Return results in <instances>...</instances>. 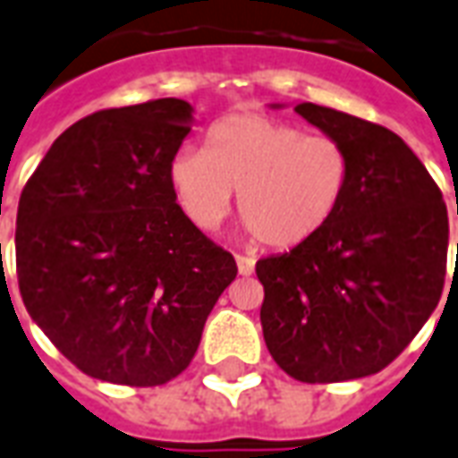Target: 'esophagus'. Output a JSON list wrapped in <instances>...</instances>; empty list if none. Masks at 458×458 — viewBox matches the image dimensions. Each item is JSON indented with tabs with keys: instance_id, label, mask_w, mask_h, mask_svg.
Returning <instances> with one entry per match:
<instances>
[{
	"instance_id": "34e87169",
	"label": "esophagus",
	"mask_w": 458,
	"mask_h": 458,
	"mask_svg": "<svg viewBox=\"0 0 458 458\" xmlns=\"http://www.w3.org/2000/svg\"><path fill=\"white\" fill-rule=\"evenodd\" d=\"M235 262H238V272L242 276H250V274H255V259L247 255H235Z\"/></svg>"
}]
</instances>
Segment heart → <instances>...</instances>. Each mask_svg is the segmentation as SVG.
<instances>
[{
	"instance_id": "b5f03b06",
	"label": "heart",
	"mask_w": 458,
	"mask_h": 458,
	"mask_svg": "<svg viewBox=\"0 0 458 458\" xmlns=\"http://www.w3.org/2000/svg\"><path fill=\"white\" fill-rule=\"evenodd\" d=\"M352 160L333 135H306L262 114H238L208 131L206 150L182 148L169 184L196 228L218 230L238 206L264 245L293 247L323 230L350 189Z\"/></svg>"
}]
</instances>
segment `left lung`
Masks as SVG:
<instances>
[{
    "instance_id": "8db88e82",
    "label": "left lung",
    "mask_w": 458,
    "mask_h": 458,
    "mask_svg": "<svg viewBox=\"0 0 458 458\" xmlns=\"http://www.w3.org/2000/svg\"><path fill=\"white\" fill-rule=\"evenodd\" d=\"M293 111L347 148L352 179L323 230L257 262L264 342L303 384L371 376L408 347L439 303L446 206L401 135L308 101Z\"/></svg>"
}]
</instances>
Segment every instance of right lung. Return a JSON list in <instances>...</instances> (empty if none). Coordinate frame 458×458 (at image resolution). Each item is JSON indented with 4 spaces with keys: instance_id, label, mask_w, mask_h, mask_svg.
Masks as SVG:
<instances>
[{
    "instance_id": "1",
    "label": "right lung",
    "mask_w": 458,
    "mask_h": 458,
    "mask_svg": "<svg viewBox=\"0 0 458 458\" xmlns=\"http://www.w3.org/2000/svg\"><path fill=\"white\" fill-rule=\"evenodd\" d=\"M191 123L184 99L97 111L50 145L19 199L23 306L74 367L108 384L182 374L238 276L169 184Z\"/></svg>"
}]
</instances>
